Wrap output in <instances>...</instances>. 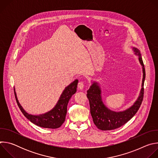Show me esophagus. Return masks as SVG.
<instances>
[{"label": "esophagus", "mask_w": 158, "mask_h": 158, "mask_svg": "<svg viewBox=\"0 0 158 158\" xmlns=\"http://www.w3.org/2000/svg\"><path fill=\"white\" fill-rule=\"evenodd\" d=\"M84 82H82V81H79V82H78L77 87H78L79 89L82 90V89L84 88Z\"/></svg>", "instance_id": "1"}]
</instances>
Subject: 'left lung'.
Wrapping results in <instances>:
<instances>
[{
	"label": "left lung",
	"instance_id": "8db88e82",
	"mask_svg": "<svg viewBox=\"0 0 158 158\" xmlns=\"http://www.w3.org/2000/svg\"><path fill=\"white\" fill-rule=\"evenodd\" d=\"M134 52L139 56V60L143 65V79L140 96L134 104L129 109L116 112L108 109L103 104L101 97V90L97 83H93L87 91V97L89 101L90 110L94 124L99 129L109 131L117 129L128 122L139 110L144 97V82L145 80V68L141 57L140 51L133 48Z\"/></svg>",
	"mask_w": 158,
	"mask_h": 158
}]
</instances>
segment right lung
<instances>
[{
	"instance_id": "right-lung-1",
	"label": "right lung",
	"mask_w": 158,
	"mask_h": 158,
	"mask_svg": "<svg viewBox=\"0 0 158 158\" xmlns=\"http://www.w3.org/2000/svg\"><path fill=\"white\" fill-rule=\"evenodd\" d=\"M77 83L78 80L76 79L69 85L65 87L55 107L47 113L39 116H32L27 114L20 105L17 99L15 91L14 94L19 109L26 118H27L30 121L42 127L57 129L60 127L65 121L67 104H68L69 101L72 96L76 92Z\"/></svg>"
}]
</instances>
